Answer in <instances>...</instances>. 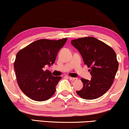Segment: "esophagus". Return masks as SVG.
Instances as JSON below:
<instances>
[{
  "label": "esophagus",
  "instance_id": "34e87169",
  "mask_svg": "<svg viewBox=\"0 0 129 129\" xmlns=\"http://www.w3.org/2000/svg\"><path fill=\"white\" fill-rule=\"evenodd\" d=\"M69 78L70 80H71V81H76V80H77V78L69 77Z\"/></svg>",
  "mask_w": 129,
  "mask_h": 129
}]
</instances>
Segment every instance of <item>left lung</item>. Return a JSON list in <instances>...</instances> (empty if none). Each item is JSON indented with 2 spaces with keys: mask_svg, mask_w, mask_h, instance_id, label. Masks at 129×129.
Returning a JSON list of instances; mask_svg holds the SVG:
<instances>
[{
  "mask_svg": "<svg viewBox=\"0 0 129 129\" xmlns=\"http://www.w3.org/2000/svg\"><path fill=\"white\" fill-rule=\"evenodd\" d=\"M81 54L91 75V80L81 78L83 88L77 93L84 99L100 98L110 88L118 71V62L114 50L102 41L91 36L71 41Z\"/></svg>",
  "mask_w": 129,
  "mask_h": 129,
  "instance_id": "8db88e82",
  "label": "left lung"
}]
</instances>
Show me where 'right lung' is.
<instances>
[{
    "instance_id": "right-lung-1",
    "label": "right lung",
    "mask_w": 129,
    "mask_h": 129,
    "mask_svg": "<svg viewBox=\"0 0 129 129\" xmlns=\"http://www.w3.org/2000/svg\"><path fill=\"white\" fill-rule=\"evenodd\" d=\"M67 39H39L17 52L14 64L17 83L30 99L45 101L55 93V87L61 77H54L43 68L54 63L58 51Z\"/></svg>"
}]
</instances>
